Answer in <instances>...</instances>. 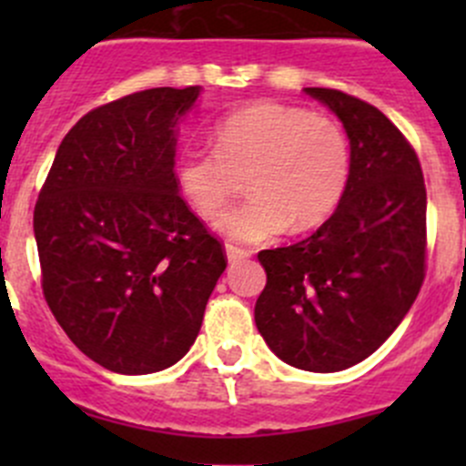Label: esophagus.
Segmentation results:
<instances>
[{
    "mask_svg": "<svg viewBox=\"0 0 466 466\" xmlns=\"http://www.w3.org/2000/svg\"><path fill=\"white\" fill-rule=\"evenodd\" d=\"M225 255H228V261L229 263H238V261L248 259V257H250L252 252L250 250H243V248L232 246V243H228V246H225Z\"/></svg>",
    "mask_w": 466,
    "mask_h": 466,
    "instance_id": "esophagus-1",
    "label": "esophagus"
}]
</instances>
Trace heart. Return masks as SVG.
<instances>
[{
    "mask_svg": "<svg viewBox=\"0 0 466 466\" xmlns=\"http://www.w3.org/2000/svg\"><path fill=\"white\" fill-rule=\"evenodd\" d=\"M214 153H185L173 164L177 191L200 218H214L248 176L252 198L216 220L220 234L261 243L322 225L350 180V142L331 116L257 101L211 130Z\"/></svg>",
    "mask_w": 466,
    "mask_h": 466,
    "instance_id": "b5f03b06",
    "label": "heart"
}]
</instances>
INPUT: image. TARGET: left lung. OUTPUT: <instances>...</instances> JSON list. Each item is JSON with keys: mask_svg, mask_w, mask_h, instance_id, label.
Masks as SVG:
<instances>
[{"mask_svg": "<svg viewBox=\"0 0 466 466\" xmlns=\"http://www.w3.org/2000/svg\"><path fill=\"white\" fill-rule=\"evenodd\" d=\"M304 92L340 119L350 180L318 232L259 252L268 281L255 322L284 363L327 374L374 354L410 311L424 281L426 187L383 112L338 89Z\"/></svg>", "mask_w": 466, "mask_h": 466, "instance_id": "obj_1", "label": "left lung"}]
</instances>
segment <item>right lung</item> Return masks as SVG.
Instances as JSON below:
<instances>
[{"label":"right lung","instance_id":"add662e5","mask_svg":"<svg viewBox=\"0 0 466 466\" xmlns=\"http://www.w3.org/2000/svg\"><path fill=\"white\" fill-rule=\"evenodd\" d=\"M200 92L153 87L87 112L56 150L37 198L46 304L110 372L176 365L228 266L173 180L177 130Z\"/></svg>","mask_w":466,"mask_h":466}]
</instances>
